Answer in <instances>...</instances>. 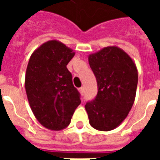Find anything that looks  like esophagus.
<instances>
[{
	"mask_svg": "<svg viewBox=\"0 0 160 160\" xmlns=\"http://www.w3.org/2000/svg\"><path fill=\"white\" fill-rule=\"evenodd\" d=\"M79 91H80V93L81 95H83V94H84V87H80V89H79Z\"/></svg>",
	"mask_w": 160,
	"mask_h": 160,
	"instance_id": "esophagus-1",
	"label": "esophagus"
}]
</instances>
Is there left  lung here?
Wrapping results in <instances>:
<instances>
[{
	"mask_svg": "<svg viewBox=\"0 0 160 160\" xmlns=\"http://www.w3.org/2000/svg\"><path fill=\"white\" fill-rule=\"evenodd\" d=\"M98 94L85 105L90 124L100 131L115 129L128 116L135 100L138 70L128 54L118 46L104 47L88 56Z\"/></svg>",
	"mask_w": 160,
	"mask_h": 160,
	"instance_id": "1",
	"label": "left lung"
}]
</instances>
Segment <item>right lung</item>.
Segmentation results:
<instances>
[{
    "instance_id": "add662e5",
    "label": "right lung",
    "mask_w": 160,
    "mask_h": 160,
    "mask_svg": "<svg viewBox=\"0 0 160 160\" xmlns=\"http://www.w3.org/2000/svg\"><path fill=\"white\" fill-rule=\"evenodd\" d=\"M75 54L62 42L51 40L29 60L25 78L29 105L39 123L51 130L65 129L81 102L66 67Z\"/></svg>"
}]
</instances>
